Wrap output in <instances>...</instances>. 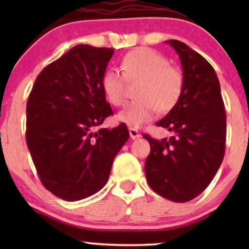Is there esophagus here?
Segmentation results:
<instances>
[{"instance_id":"obj_1","label":"esophagus","mask_w":249,"mask_h":249,"mask_svg":"<svg viewBox=\"0 0 249 249\" xmlns=\"http://www.w3.org/2000/svg\"><path fill=\"white\" fill-rule=\"evenodd\" d=\"M128 132H130V137L132 139H138L141 138V133L138 132V130H136V128H132L131 127L130 130H128Z\"/></svg>"}]
</instances>
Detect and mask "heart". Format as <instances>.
<instances>
[{"label":"heart","instance_id":"heart-1","mask_svg":"<svg viewBox=\"0 0 249 249\" xmlns=\"http://www.w3.org/2000/svg\"><path fill=\"white\" fill-rule=\"evenodd\" d=\"M122 72L108 69L102 77V89L108 103L121 107L125 102L127 83L139 84L136 97L117 115V121L139 127L153 118L157 110L170 112L176 107L185 88V77L179 68L171 65L167 57L150 48H138L123 57Z\"/></svg>","mask_w":249,"mask_h":249}]
</instances>
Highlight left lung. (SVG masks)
I'll return each mask as SVG.
<instances>
[{"label": "left lung", "instance_id": "obj_1", "mask_svg": "<svg viewBox=\"0 0 249 249\" xmlns=\"http://www.w3.org/2000/svg\"><path fill=\"white\" fill-rule=\"evenodd\" d=\"M185 77L181 98L157 125L172 133L157 141L145 161L150 187L162 198L186 202L198 196L215 176L225 156L226 113L212 65L185 43L171 39Z\"/></svg>", "mask_w": 249, "mask_h": 249}]
</instances>
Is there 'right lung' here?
Here are the masks:
<instances>
[{
    "mask_svg": "<svg viewBox=\"0 0 249 249\" xmlns=\"http://www.w3.org/2000/svg\"><path fill=\"white\" fill-rule=\"evenodd\" d=\"M115 50L79 44L37 76L27 103L25 138L43 186L67 201L102 190L130 137L124 123L96 128L112 108L102 77Z\"/></svg>",
    "mask_w": 249,
    "mask_h": 249,
    "instance_id": "obj_1",
    "label": "right lung"
}]
</instances>
